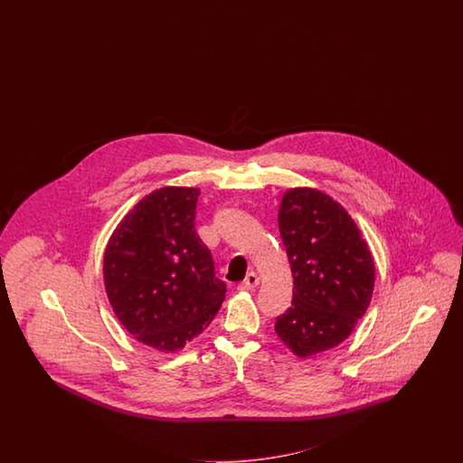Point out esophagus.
<instances>
[{
    "label": "esophagus",
    "mask_w": 463,
    "mask_h": 463,
    "mask_svg": "<svg viewBox=\"0 0 463 463\" xmlns=\"http://www.w3.org/2000/svg\"><path fill=\"white\" fill-rule=\"evenodd\" d=\"M258 283H260V277L254 271H251V273L246 275L244 280L239 283L238 288L239 290H254L258 287Z\"/></svg>",
    "instance_id": "34e87169"
}]
</instances>
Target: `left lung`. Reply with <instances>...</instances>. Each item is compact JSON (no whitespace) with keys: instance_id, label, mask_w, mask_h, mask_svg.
<instances>
[{"instance_id":"obj_1","label":"left lung","mask_w":463,"mask_h":463,"mask_svg":"<svg viewBox=\"0 0 463 463\" xmlns=\"http://www.w3.org/2000/svg\"><path fill=\"white\" fill-rule=\"evenodd\" d=\"M279 229L294 298L275 333L298 358H308L341 345L364 317L373 294V258L350 213L316 188L285 192Z\"/></svg>"}]
</instances>
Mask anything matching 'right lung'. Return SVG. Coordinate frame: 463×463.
<instances>
[{
    "instance_id": "obj_1",
    "label": "right lung",
    "mask_w": 463,
    "mask_h": 463,
    "mask_svg": "<svg viewBox=\"0 0 463 463\" xmlns=\"http://www.w3.org/2000/svg\"><path fill=\"white\" fill-rule=\"evenodd\" d=\"M198 188L163 186L117 225L103 256L109 302L127 331L157 351L182 350L215 317L225 283L196 236Z\"/></svg>"
}]
</instances>
